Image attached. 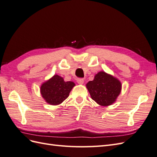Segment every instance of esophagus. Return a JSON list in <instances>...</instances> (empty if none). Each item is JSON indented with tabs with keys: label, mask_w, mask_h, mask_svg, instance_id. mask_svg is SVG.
<instances>
[{
	"label": "esophagus",
	"mask_w": 157,
	"mask_h": 157,
	"mask_svg": "<svg viewBox=\"0 0 157 157\" xmlns=\"http://www.w3.org/2000/svg\"><path fill=\"white\" fill-rule=\"evenodd\" d=\"M77 82L79 84H82L84 83V79H82V78H78L77 80Z\"/></svg>",
	"instance_id": "34e87169"
}]
</instances>
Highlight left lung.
I'll list each match as a JSON object with an SVG mask.
<instances>
[{
	"label": "left lung",
	"mask_w": 157,
	"mask_h": 157,
	"mask_svg": "<svg viewBox=\"0 0 157 157\" xmlns=\"http://www.w3.org/2000/svg\"><path fill=\"white\" fill-rule=\"evenodd\" d=\"M92 99L99 105L108 106L115 102L121 92V82L113 76L100 71L86 84Z\"/></svg>",
	"instance_id": "8db88e82"
}]
</instances>
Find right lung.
<instances>
[{
  "label": "right lung",
  "mask_w": 157,
  "mask_h": 157,
  "mask_svg": "<svg viewBox=\"0 0 157 157\" xmlns=\"http://www.w3.org/2000/svg\"><path fill=\"white\" fill-rule=\"evenodd\" d=\"M75 86L73 82H65L62 77L55 75L41 85L40 93L46 103L57 105L68 98Z\"/></svg>",
  "instance_id": "add662e5"
}]
</instances>
